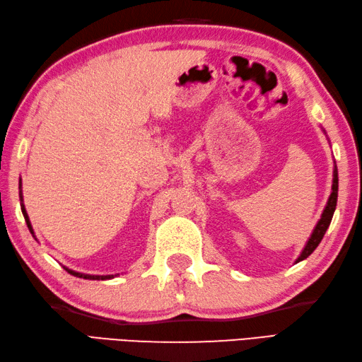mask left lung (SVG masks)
Listing matches in <instances>:
<instances>
[{
  "instance_id": "obj_1",
  "label": "left lung",
  "mask_w": 362,
  "mask_h": 362,
  "mask_svg": "<svg viewBox=\"0 0 362 362\" xmlns=\"http://www.w3.org/2000/svg\"><path fill=\"white\" fill-rule=\"evenodd\" d=\"M337 190H339L337 168L334 167V175H332V192H331V195H329L328 203H326V206H325V209H323L322 217H320L318 223L315 225V228H313L312 235H310V238H309V241H308V244L304 245V249H303V252H301V255L298 257L296 263L304 260V258H308V257L312 254V252L317 249V245L320 244V241L323 240L326 230H328L329 223H331L334 211H336V204H337Z\"/></svg>"
}]
</instances>
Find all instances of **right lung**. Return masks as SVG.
I'll return each mask as SVG.
<instances>
[{
  "mask_svg": "<svg viewBox=\"0 0 362 362\" xmlns=\"http://www.w3.org/2000/svg\"><path fill=\"white\" fill-rule=\"evenodd\" d=\"M20 200L23 202L22 192H20ZM22 213H23V217H25V221H26V225H28V228H30V231H31V235H34L33 227H31V222H30V217H28V214H26V209H25V204H23V203H22ZM64 269H66L67 272H69V274L75 276V277H81V279H90V281H105V279H113V276H91V274H83V272L72 271V269H69V268H66V266H64Z\"/></svg>",
  "mask_w": 362,
  "mask_h": 362,
  "instance_id": "add662e5",
  "label": "right lung"
}]
</instances>
